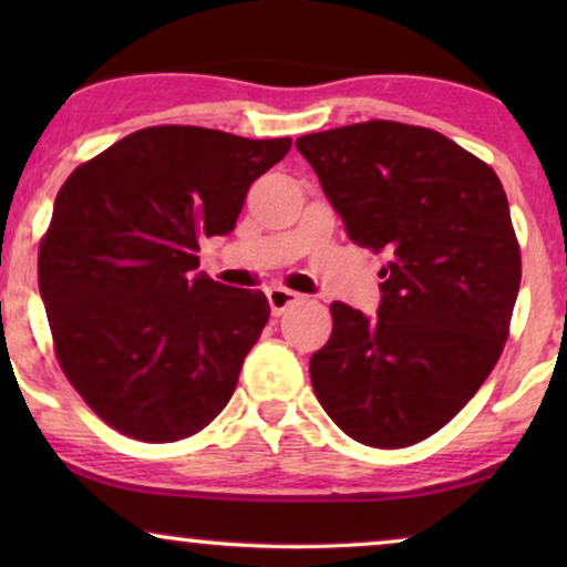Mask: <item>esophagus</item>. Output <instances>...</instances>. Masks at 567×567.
Returning a JSON list of instances; mask_svg holds the SVG:
<instances>
[{
	"mask_svg": "<svg viewBox=\"0 0 567 567\" xmlns=\"http://www.w3.org/2000/svg\"><path fill=\"white\" fill-rule=\"evenodd\" d=\"M299 299H301V293L291 291V289H284V286H274V289H268V305L276 315L286 312V309H289L291 305H297Z\"/></svg>",
	"mask_w": 567,
	"mask_h": 567,
	"instance_id": "obj_1",
	"label": "esophagus"
}]
</instances>
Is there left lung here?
<instances>
[{
    "instance_id": "8db88e82",
    "label": "left lung",
    "mask_w": 567,
    "mask_h": 567,
    "mask_svg": "<svg viewBox=\"0 0 567 567\" xmlns=\"http://www.w3.org/2000/svg\"><path fill=\"white\" fill-rule=\"evenodd\" d=\"M355 245L386 252L377 317L332 301L317 400L377 449L429 439L467 405L508 338L522 255L506 190L431 128L369 121L297 138Z\"/></svg>"
}]
</instances>
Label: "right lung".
Listing matches in <instances>:
<instances>
[{
	"label": "right lung",
	"instance_id": "add662e5",
	"mask_svg": "<svg viewBox=\"0 0 567 567\" xmlns=\"http://www.w3.org/2000/svg\"><path fill=\"white\" fill-rule=\"evenodd\" d=\"M291 138L152 126L61 185L38 286L61 369L123 436L167 444L227 408L270 307L198 268V243L235 229L252 181Z\"/></svg>",
	"mask_w": 567,
	"mask_h": 567
}]
</instances>
